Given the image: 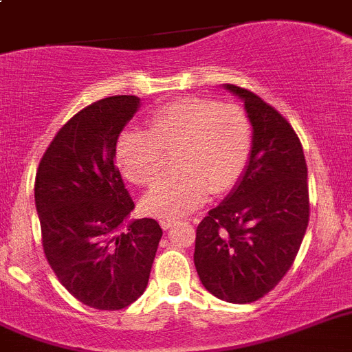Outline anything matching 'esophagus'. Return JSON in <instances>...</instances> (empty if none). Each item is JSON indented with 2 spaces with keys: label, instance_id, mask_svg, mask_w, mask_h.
<instances>
[{
  "label": "esophagus",
  "instance_id": "1",
  "mask_svg": "<svg viewBox=\"0 0 352 352\" xmlns=\"http://www.w3.org/2000/svg\"><path fill=\"white\" fill-rule=\"evenodd\" d=\"M174 224H176V221H170V219H162L160 221V226H162V230H170V228L174 226Z\"/></svg>",
  "mask_w": 352,
  "mask_h": 352
}]
</instances>
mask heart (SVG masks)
Wrapping results in <instances>:
<instances>
[{
	"label": "heart",
	"instance_id": "1",
	"mask_svg": "<svg viewBox=\"0 0 352 352\" xmlns=\"http://www.w3.org/2000/svg\"><path fill=\"white\" fill-rule=\"evenodd\" d=\"M178 173L167 174L144 197V210L158 219L188 215L213 194L235 187L248 169L253 128L236 104L208 98H185L153 112L147 130H124L113 156L126 178L151 185L165 165V151H176Z\"/></svg>",
	"mask_w": 352,
	"mask_h": 352
}]
</instances>
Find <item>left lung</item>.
<instances>
[{
    "mask_svg": "<svg viewBox=\"0 0 352 352\" xmlns=\"http://www.w3.org/2000/svg\"><path fill=\"white\" fill-rule=\"evenodd\" d=\"M244 101L253 126L248 169L196 231L197 276L222 301L245 305L288 272L310 219L308 167L296 131L262 98L224 85Z\"/></svg>",
    "mask_w": 352,
    "mask_h": 352,
    "instance_id": "left-lung-1",
    "label": "left lung"
}]
</instances>
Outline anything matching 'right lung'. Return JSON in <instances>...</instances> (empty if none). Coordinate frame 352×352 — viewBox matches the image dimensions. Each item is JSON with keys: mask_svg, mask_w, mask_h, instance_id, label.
<instances>
[{"mask_svg": "<svg viewBox=\"0 0 352 352\" xmlns=\"http://www.w3.org/2000/svg\"><path fill=\"white\" fill-rule=\"evenodd\" d=\"M139 108L137 96L83 108L56 133L35 176L47 262L67 292L96 310H121L142 296L162 239L155 219H130L135 205L113 156Z\"/></svg>", "mask_w": 352, "mask_h": 352, "instance_id": "obj_1", "label": "right lung"}]
</instances>
